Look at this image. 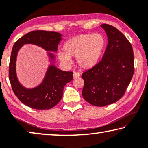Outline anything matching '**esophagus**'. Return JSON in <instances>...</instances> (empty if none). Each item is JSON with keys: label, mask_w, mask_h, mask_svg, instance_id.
<instances>
[{"label": "esophagus", "mask_w": 148, "mask_h": 148, "mask_svg": "<svg viewBox=\"0 0 148 148\" xmlns=\"http://www.w3.org/2000/svg\"><path fill=\"white\" fill-rule=\"evenodd\" d=\"M80 76V74L78 73V72H74V74H73V78H79V77Z\"/></svg>", "instance_id": "1"}]
</instances>
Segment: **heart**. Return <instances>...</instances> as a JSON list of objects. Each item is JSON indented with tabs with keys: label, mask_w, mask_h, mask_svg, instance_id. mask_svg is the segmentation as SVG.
<instances>
[{
	"label": "heart",
	"mask_w": 148,
	"mask_h": 148,
	"mask_svg": "<svg viewBox=\"0 0 148 148\" xmlns=\"http://www.w3.org/2000/svg\"><path fill=\"white\" fill-rule=\"evenodd\" d=\"M106 44L105 37L100 33L82 34L64 44V52L58 53V58L62 64L68 66L71 63V56H76L79 66L89 69L98 62Z\"/></svg>",
	"instance_id": "1"
}]
</instances>
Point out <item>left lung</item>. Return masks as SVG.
I'll list each match as a JSON object with an SVG mask.
<instances>
[{"mask_svg": "<svg viewBox=\"0 0 148 148\" xmlns=\"http://www.w3.org/2000/svg\"><path fill=\"white\" fill-rule=\"evenodd\" d=\"M108 36V45L102 58L82 74L84 85L82 96L96 106L115 103L124 95L134 72L132 45L122 32L111 25H100Z\"/></svg>", "mask_w": 148, "mask_h": 148, "instance_id": "obj_1", "label": "left lung"}]
</instances>
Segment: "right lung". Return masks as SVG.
<instances>
[{
    "mask_svg": "<svg viewBox=\"0 0 148 148\" xmlns=\"http://www.w3.org/2000/svg\"><path fill=\"white\" fill-rule=\"evenodd\" d=\"M62 34L54 31L35 30L24 35L13 46L9 64V80L12 90L20 101L27 106L36 110H48L60 102L64 86L73 79V72H65L54 65L55 56ZM32 43L42 47L49 52L51 64L49 68L43 82L38 87L27 88L17 80L16 62L17 52L24 44Z\"/></svg>",
    "mask_w": 148,
    "mask_h": 148,
    "instance_id": "1",
    "label": "right lung"
}]
</instances>
